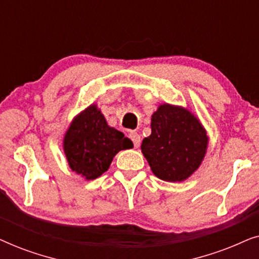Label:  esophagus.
<instances>
[{
  "mask_svg": "<svg viewBox=\"0 0 259 259\" xmlns=\"http://www.w3.org/2000/svg\"><path fill=\"white\" fill-rule=\"evenodd\" d=\"M130 138H131V140L133 141V144H134V147L136 148H138L140 146V143H141V138H140V136L139 134H138L136 131H131L130 132Z\"/></svg>",
  "mask_w": 259,
  "mask_h": 259,
  "instance_id": "obj_1",
  "label": "esophagus"
}]
</instances>
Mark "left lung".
<instances>
[{
  "instance_id": "8db88e82",
  "label": "left lung",
  "mask_w": 259,
  "mask_h": 259,
  "mask_svg": "<svg viewBox=\"0 0 259 259\" xmlns=\"http://www.w3.org/2000/svg\"><path fill=\"white\" fill-rule=\"evenodd\" d=\"M151 130L141 152L155 177L165 182H184L199 168L208 136L192 112L183 106L161 104L152 114Z\"/></svg>"
}]
</instances>
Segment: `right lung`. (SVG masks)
Masks as SVG:
<instances>
[{"label":"right lung","mask_w":259,"mask_h":259,"mask_svg":"<svg viewBox=\"0 0 259 259\" xmlns=\"http://www.w3.org/2000/svg\"><path fill=\"white\" fill-rule=\"evenodd\" d=\"M133 147L122 132L106 121L98 105L75 115L63 137V152L73 172L93 180L109 168L118 152Z\"/></svg>","instance_id":"obj_1"}]
</instances>
